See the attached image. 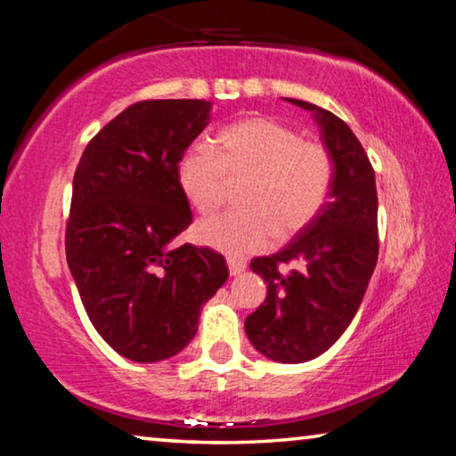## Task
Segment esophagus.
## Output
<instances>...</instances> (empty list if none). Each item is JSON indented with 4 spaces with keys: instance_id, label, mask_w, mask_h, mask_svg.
Masks as SVG:
<instances>
[{
    "instance_id": "esophagus-1",
    "label": "esophagus",
    "mask_w": 456,
    "mask_h": 456,
    "mask_svg": "<svg viewBox=\"0 0 456 456\" xmlns=\"http://www.w3.org/2000/svg\"><path fill=\"white\" fill-rule=\"evenodd\" d=\"M227 265H229V273L231 275L243 273L245 267H247L245 261L243 259H237V257H227Z\"/></svg>"
}]
</instances>
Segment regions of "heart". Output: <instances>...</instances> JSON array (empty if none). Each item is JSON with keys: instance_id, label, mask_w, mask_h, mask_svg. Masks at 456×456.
I'll return each mask as SVG.
<instances>
[{"instance_id": "heart-1", "label": "heart", "mask_w": 456, "mask_h": 456, "mask_svg": "<svg viewBox=\"0 0 456 456\" xmlns=\"http://www.w3.org/2000/svg\"><path fill=\"white\" fill-rule=\"evenodd\" d=\"M334 159L326 144L304 141L296 128L253 117L223 128L217 152L191 144L176 165V181L199 215L225 200L227 181H245L241 211L203 221L199 241L229 257L264 251L275 237L289 239L318 217L334 184Z\"/></svg>"}]
</instances>
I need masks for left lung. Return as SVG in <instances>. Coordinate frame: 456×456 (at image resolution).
<instances>
[{
  "instance_id": "obj_1",
  "label": "left lung",
  "mask_w": 456,
  "mask_h": 456,
  "mask_svg": "<svg viewBox=\"0 0 456 456\" xmlns=\"http://www.w3.org/2000/svg\"><path fill=\"white\" fill-rule=\"evenodd\" d=\"M318 122L334 159V184L318 217L281 251L251 261L267 297L245 318L253 348L269 360L302 364L338 342L356 315L378 261L374 168L344 120L304 100L288 98ZM285 265H293L289 273Z\"/></svg>"
}]
</instances>
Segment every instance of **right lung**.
<instances>
[{
  "label": "right lung",
  "mask_w": 456,
  "mask_h": 456,
  "mask_svg": "<svg viewBox=\"0 0 456 456\" xmlns=\"http://www.w3.org/2000/svg\"><path fill=\"white\" fill-rule=\"evenodd\" d=\"M207 100H142L92 138L74 173L66 259L92 326L120 356L160 362L197 334L225 257L175 245L192 223L176 165L211 120Z\"/></svg>",
  "instance_id": "right-lung-1"
}]
</instances>
